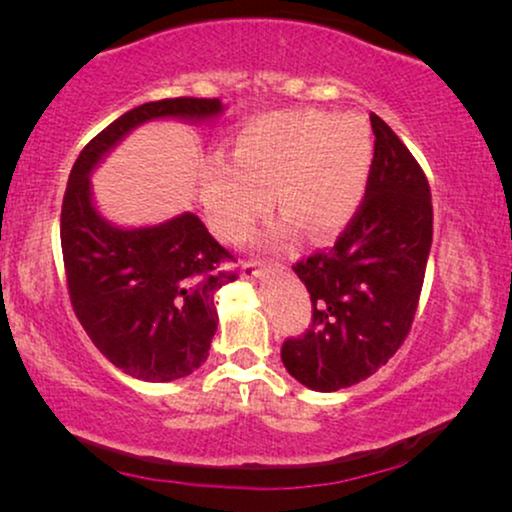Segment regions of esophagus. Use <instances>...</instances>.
I'll return each instance as SVG.
<instances>
[{
    "label": "esophagus",
    "instance_id": "obj_1",
    "mask_svg": "<svg viewBox=\"0 0 512 512\" xmlns=\"http://www.w3.org/2000/svg\"><path fill=\"white\" fill-rule=\"evenodd\" d=\"M277 268H279L277 263H254V261H249V263L242 265V275L251 277V279H261L265 275H270V272H275Z\"/></svg>",
    "mask_w": 512,
    "mask_h": 512
}]
</instances>
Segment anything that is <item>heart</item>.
<instances>
[{"instance_id": "obj_1", "label": "heart", "mask_w": 512, "mask_h": 512, "mask_svg": "<svg viewBox=\"0 0 512 512\" xmlns=\"http://www.w3.org/2000/svg\"><path fill=\"white\" fill-rule=\"evenodd\" d=\"M373 153V137L359 118L317 109L263 116L237 135L230 163H209L202 207L216 235L240 242L270 207L272 193L284 216L265 242H289L298 228L314 242L331 240L359 212Z\"/></svg>"}]
</instances>
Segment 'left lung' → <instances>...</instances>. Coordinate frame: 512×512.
<instances>
[{"mask_svg": "<svg viewBox=\"0 0 512 512\" xmlns=\"http://www.w3.org/2000/svg\"><path fill=\"white\" fill-rule=\"evenodd\" d=\"M375 158L366 200L333 249L300 261L312 300V328L286 340L282 361L312 391L366 380L403 345L433 240L431 191L396 132L370 114Z\"/></svg>", "mask_w": 512, "mask_h": 512, "instance_id": "1", "label": "left lung"}]
</instances>
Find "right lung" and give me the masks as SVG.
<instances>
[{
	"mask_svg": "<svg viewBox=\"0 0 512 512\" xmlns=\"http://www.w3.org/2000/svg\"><path fill=\"white\" fill-rule=\"evenodd\" d=\"M223 111L221 100L198 97L139 104L90 139L69 172L60 216L69 298L102 356L137 380L174 382L207 361L219 321L216 293L237 272L193 212L151 226L109 221L90 177L144 123L209 125Z\"/></svg>",
	"mask_w": 512,
	"mask_h": 512,
	"instance_id": "add662e5",
	"label": "right lung"
}]
</instances>
